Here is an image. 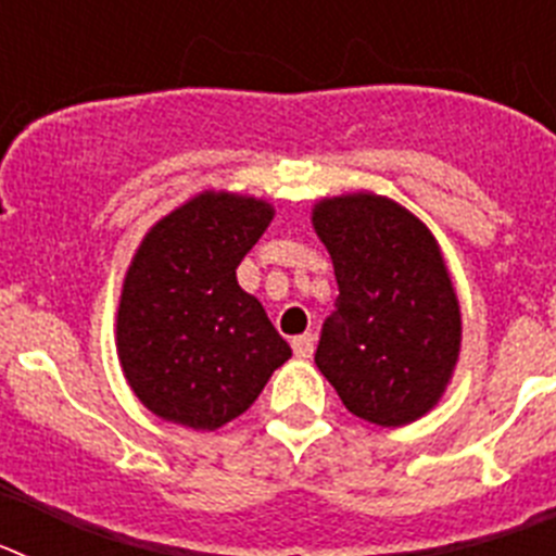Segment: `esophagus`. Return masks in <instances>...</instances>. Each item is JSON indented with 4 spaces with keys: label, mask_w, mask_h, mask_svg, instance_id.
<instances>
[{
    "label": "esophagus",
    "mask_w": 556,
    "mask_h": 556,
    "mask_svg": "<svg viewBox=\"0 0 556 556\" xmlns=\"http://www.w3.org/2000/svg\"><path fill=\"white\" fill-rule=\"evenodd\" d=\"M292 351L298 358H308L314 353V333H303V337L292 339Z\"/></svg>",
    "instance_id": "obj_1"
}]
</instances>
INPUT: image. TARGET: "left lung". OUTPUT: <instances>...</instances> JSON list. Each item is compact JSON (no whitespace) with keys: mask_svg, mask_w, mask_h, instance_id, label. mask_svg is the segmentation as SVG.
<instances>
[{"mask_svg":"<svg viewBox=\"0 0 556 556\" xmlns=\"http://www.w3.org/2000/svg\"><path fill=\"white\" fill-rule=\"evenodd\" d=\"M312 225L339 283L314 362L356 417L415 424L440 404L462 351L443 250L424 219L372 191L317 200Z\"/></svg>","mask_w":556,"mask_h":556,"instance_id":"left-lung-1","label":"left lung"}]
</instances>
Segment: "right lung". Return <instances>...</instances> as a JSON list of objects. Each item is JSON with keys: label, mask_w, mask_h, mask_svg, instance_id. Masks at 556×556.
I'll use <instances>...</instances> for the list:
<instances>
[{"label": "right lung", "mask_w": 556, "mask_h": 556, "mask_svg": "<svg viewBox=\"0 0 556 556\" xmlns=\"http://www.w3.org/2000/svg\"><path fill=\"white\" fill-rule=\"evenodd\" d=\"M273 203L205 189L144 233L116 308L127 384L161 420L214 431L248 412L292 356L236 267L273 223Z\"/></svg>", "instance_id": "add662e5"}]
</instances>
